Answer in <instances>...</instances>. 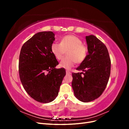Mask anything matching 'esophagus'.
<instances>
[{
	"instance_id": "1",
	"label": "esophagus",
	"mask_w": 129,
	"mask_h": 129,
	"mask_svg": "<svg viewBox=\"0 0 129 129\" xmlns=\"http://www.w3.org/2000/svg\"><path fill=\"white\" fill-rule=\"evenodd\" d=\"M71 74V73L69 71H66V74H68L69 75V74Z\"/></svg>"
}]
</instances>
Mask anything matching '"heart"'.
<instances>
[{
    "label": "heart",
    "mask_w": 129,
    "mask_h": 129,
    "mask_svg": "<svg viewBox=\"0 0 129 129\" xmlns=\"http://www.w3.org/2000/svg\"><path fill=\"white\" fill-rule=\"evenodd\" d=\"M50 49L57 60L63 57L65 52L67 57L63 58L59 64L61 68L66 69L72 68L75 62L81 63L86 58L88 53L87 46L82 44V41L73 35H68L62 38L60 44L53 42Z\"/></svg>",
    "instance_id": "heart-1"
}]
</instances>
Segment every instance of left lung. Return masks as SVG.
Wrapping results in <instances>:
<instances>
[{
  "mask_svg": "<svg viewBox=\"0 0 129 129\" xmlns=\"http://www.w3.org/2000/svg\"><path fill=\"white\" fill-rule=\"evenodd\" d=\"M85 39L88 54L76 68L83 72L72 73V85L78 100L89 102L99 97L106 88L110 75L111 61L107 48L99 39L90 35L85 37Z\"/></svg>",
  "mask_w": 129,
  "mask_h": 129,
  "instance_id": "left-lung-1",
  "label": "left lung"
}]
</instances>
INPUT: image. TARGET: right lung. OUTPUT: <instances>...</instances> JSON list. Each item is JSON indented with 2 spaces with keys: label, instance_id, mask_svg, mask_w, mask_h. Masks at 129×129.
Segmentation results:
<instances>
[{
  "label": "right lung",
  "instance_id": "add662e5",
  "mask_svg": "<svg viewBox=\"0 0 129 129\" xmlns=\"http://www.w3.org/2000/svg\"><path fill=\"white\" fill-rule=\"evenodd\" d=\"M51 31L34 34L22 46L19 56V73L21 82L28 94L41 103L52 102L58 95L66 75L50 47L55 41Z\"/></svg>",
  "mask_w": 129,
  "mask_h": 129
}]
</instances>
